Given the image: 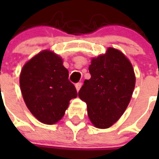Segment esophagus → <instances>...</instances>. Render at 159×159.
Returning <instances> with one entry per match:
<instances>
[{
  "instance_id": "esophagus-1",
  "label": "esophagus",
  "mask_w": 159,
  "mask_h": 159,
  "mask_svg": "<svg viewBox=\"0 0 159 159\" xmlns=\"http://www.w3.org/2000/svg\"><path fill=\"white\" fill-rule=\"evenodd\" d=\"M75 87H76V89H77V92H79L80 88L82 87V83H81V82H78V83H77V84L75 85Z\"/></svg>"
}]
</instances>
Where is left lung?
<instances>
[{"mask_svg":"<svg viewBox=\"0 0 159 159\" xmlns=\"http://www.w3.org/2000/svg\"><path fill=\"white\" fill-rule=\"evenodd\" d=\"M91 78L78 92L87 106L90 120L97 128L111 127L127 108L135 85L132 65L120 51L109 48L92 60Z\"/></svg>","mask_w":159,"mask_h":159,"instance_id":"8db88e82","label":"left lung"}]
</instances>
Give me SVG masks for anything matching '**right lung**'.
I'll return each mask as SVG.
<instances>
[{"mask_svg":"<svg viewBox=\"0 0 159 159\" xmlns=\"http://www.w3.org/2000/svg\"><path fill=\"white\" fill-rule=\"evenodd\" d=\"M20 85L30 111L47 125L60 120L70 100L77 97L62 58L48 50L38 53L24 66Z\"/></svg>","mask_w":159,"mask_h":159,"instance_id":"1","label":"right lung"}]
</instances>
